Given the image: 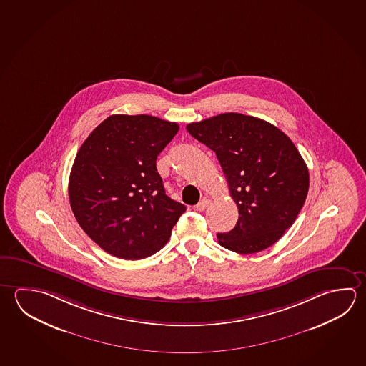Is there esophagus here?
<instances>
[{"mask_svg":"<svg viewBox=\"0 0 366 366\" xmlns=\"http://www.w3.org/2000/svg\"><path fill=\"white\" fill-rule=\"evenodd\" d=\"M209 204H211V200L208 198H203L199 202L198 204L195 205V209L197 211H204L205 208Z\"/></svg>","mask_w":366,"mask_h":366,"instance_id":"obj_1","label":"esophagus"}]
</instances>
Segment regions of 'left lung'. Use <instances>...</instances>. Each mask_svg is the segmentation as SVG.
Listing matches in <instances>:
<instances>
[{
  "mask_svg": "<svg viewBox=\"0 0 366 366\" xmlns=\"http://www.w3.org/2000/svg\"><path fill=\"white\" fill-rule=\"evenodd\" d=\"M217 155L239 218L218 243L252 254L276 243L307 197L308 169L295 144L274 124L256 117L224 113L186 126Z\"/></svg>",
  "mask_w": 366,
  "mask_h": 366,
  "instance_id": "left-lung-1",
  "label": "left lung"
}]
</instances>
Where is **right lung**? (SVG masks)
Returning a JSON list of instances; mask_svg holds the SVG:
<instances>
[{"instance_id":"add662e5","label":"right lung","mask_w":366,"mask_h":366,"mask_svg":"<svg viewBox=\"0 0 366 366\" xmlns=\"http://www.w3.org/2000/svg\"><path fill=\"white\" fill-rule=\"evenodd\" d=\"M157 117L114 114L78 150L69 177L71 211L112 256L142 259L161 250L186 207L166 195L157 157L179 131Z\"/></svg>"}]
</instances>
